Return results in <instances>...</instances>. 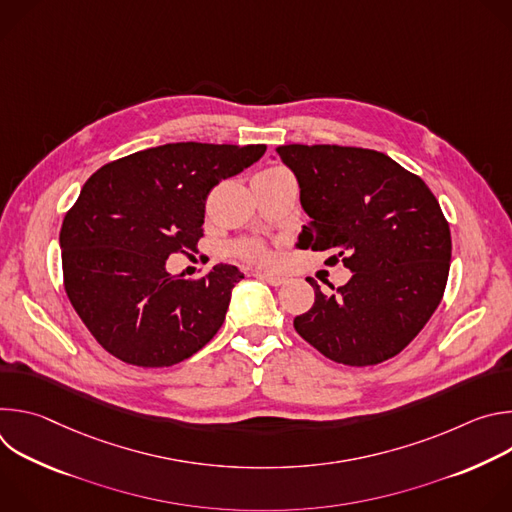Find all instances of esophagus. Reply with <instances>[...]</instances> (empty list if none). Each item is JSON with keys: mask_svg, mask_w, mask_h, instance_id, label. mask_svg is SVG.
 I'll return each instance as SVG.
<instances>
[{"mask_svg": "<svg viewBox=\"0 0 512 512\" xmlns=\"http://www.w3.org/2000/svg\"><path fill=\"white\" fill-rule=\"evenodd\" d=\"M257 277L259 279H263V281H267L269 285H283L285 283V277L283 275H279V273H271V271H257Z\"/></svg>", "mask_w": 512, "mask_h": 512, "instance_id": "34e87169", "label": "esophagus"}]
</instances>
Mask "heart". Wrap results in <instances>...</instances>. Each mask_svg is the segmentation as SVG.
Segmentation results:
<instances>
[{
    "mask_svg": "<svg viewBox=\"0 0 512 512\" xmlns=\"http://www.w3.org/2000/svg\"><path fill=\"white\" fill-rule=\"evenodd\" d=\"M271 170H279V168H271ZM237 253L245 259H251V261H265L267 259L265 247L257 241H241L237 245Z\"/></svg>",
    "mask_w": 512,
    "mask_h": 512,
    "instance_id": "1",
    "label": "heart"
}]
</instances>
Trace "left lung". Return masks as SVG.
I'll use <instances>...</instances> for the list:
<instances>
[{
  "mask_svg": "<svg viewBox=\"0 0 512 512\" xmlns=\"http://www.w3.org/2000/svg\"><path fill=\"white\" fill-rule=\"evenodd\" d=\"M310 223L298 247L334 251L352 271L336 294L312 279L298 334L326 358L369 367L399 354L440 306L452 259L450 225L427 184L389 156L346 145H279ZM334 289V287H332Z\"/></svg>",
  "mask_w": 512,
  "mask_h": 512,
  "instance_id": "left-lung-1",
  "label": "left lung"
}]
</instances>
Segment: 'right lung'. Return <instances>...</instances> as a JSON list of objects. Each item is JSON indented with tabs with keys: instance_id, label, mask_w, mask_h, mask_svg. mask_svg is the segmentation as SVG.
<instances>
[{
	"instance_id": "1",
	"label": "right lung",
	"mask_w": 512,
	"mask_h": 512,
	"mask_svg": "<svg viewBox=\"0 0 512 512\" xmlns=\"http://www.w3.org/2000/svg\"><path fill=\"white\" fill-rule=\"evenodd\" d=\"M265 145L166 143L115 160L83 186L60 229L66 296L95 340L135 367H172L223 326L245 277L218 263L200 279L170 275L172 253H196L210 190Z\"/></svg>"
}]
</instances>
